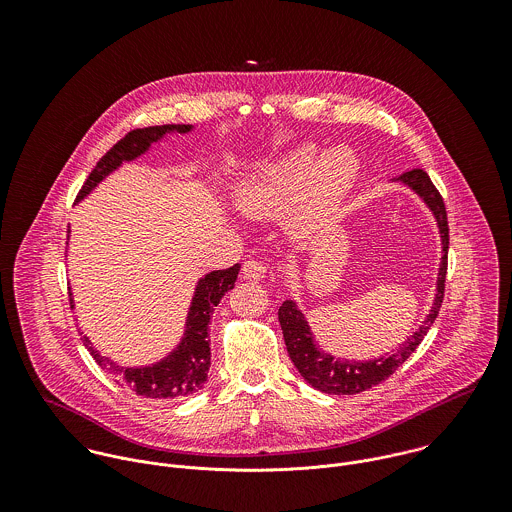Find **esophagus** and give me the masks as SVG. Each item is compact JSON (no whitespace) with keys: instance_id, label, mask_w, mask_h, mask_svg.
Wrapping results in <instances>:
<instances>
[{"instance_id":"1","label":"esophagus","mask_w":512,"mask_h":512,"mask_svg":"<svg viewBox=\"0 0 512 512\" xmlns=\"http://www.w3.org/2000/svg\"><path fill=\"white\" fill-rule=\"evenodd\" d=\"M242 274L250 282H262L268 274V266L264 262H258V260H248L242 266Z\"/></svg>"}]
</instances>
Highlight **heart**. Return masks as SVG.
I'll return each mask as SVG.
<instances>
[{
    "mask_svg": "<svg viewBox=\"0 0 512 512\" xmlns=\"http://www.w3.org/2000/svg\"><path fill=\"white\" fill-rule=\"evenodd\" d=\"M359 175V157L345 146L317 155L301 146L264 165L236 195L238 207L252 217H274L293 203L295 219L311 224L329 217L347 197Z\"/></svg>",
    "mask_w": 512,
    "mask_h": 512,
    "instance_id": "heart-1",
    "label": "heart"
}]
</instances>
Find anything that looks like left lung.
<instances>
[{"label": "left lung", "mask_w": 512, "mask_h": 512, "mask_svg": "<svg viewBox=\"0 0 512 512\" xmlns=\"http://www.w3.org/2000/svg\"><path fill=\"white\" fill-rule=\"evenodd\" d=\"M396 183H402L410 187L432 211L438 222L439 236H441V264H439L438 292L434 297L432 309L420 329L408 337L406 343H402L400 349H396L388 357H380L374 361H349V359H335L323 351L317 349L313 333L309 323L305 321L303 313L297 309L295 301L286 299L280 305L278 319L284 331V341L288 347V355L293 365L299 370V374L317 390L327 394H359L368 390L380 382H384L398 366L402 365L416 347L424 341L426 333L430 331L432 323L438 317L439 307L443 301L445 290V274H447V248H449V226H447V213L443 199L434 187L430 175L422 169H412L402 173L400 177L392 179Z\"/></svg>", "instance_id": "obj_1"}]
</instances>
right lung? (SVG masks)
<instances>
[{
	"instance_id": "obj_1",
	"label": "right lung",
	"mask_w": 512,
	"mask_h": 512,
	"mask_svg": "<svg viewBox=\"0 0 512 512\" xmlns=\"http://www.w3.org/2000/svg\"><path fill=\"white\" fill-rule=\"evenodd\" d=\"M191 130H193L191 124H165V126L132 130L110 151H106V155L96 163V167L84 181L76 201H82L100 181H104L122 163L134 161L140 155H144L151 144L159 142L165 134H187ZM238 272H240V264H234L232 268L205 274L197 282V288L189 305L187 321H185V333L179 345L155 365L134 366V368L116 365L108 357H102L94 349L88 337H82V343L98 365L102 366L106 372H110L116 378V382H122L134 394L142 398H153V400L185 398L201 390L207 380V372L211 366L209 323L222 295L234 288Z\"/></svg>"
}]
</instances>
